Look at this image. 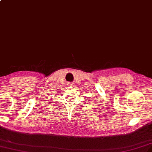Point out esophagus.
<instances>
[{
    "label": "esophagus",
    "instance_id": "esophagus-1",
    "mask_svg": "<svg viewBox=\"0 0 152 152\" xmlns=\"http://www.w3.org/2000/svg\"><path fill=\"white\" fill-rule=\"evenodd\" d=\"M67 85H68V87H71V86H72V84L71 83H68Z\"/></svg>",
    "mask_w": 152,
    "mask_h": 152
}]
</instances>
